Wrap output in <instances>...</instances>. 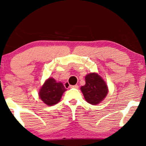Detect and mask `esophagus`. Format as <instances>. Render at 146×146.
<instances>
[{"instance_id": "obj_1", "label": "esophagus", "mask_w": 146, "mask_h": 146, "mask_svg": "<svg viewBox=\"0 0 146 146\" xmlns=\"http://www.w3.org/2000/svg\"><path fill=\"white\" fill-rule=\"evenodd\" d=\"M70 87L71 88H78V85H73V86L70 85Z\"/></svg>"}]
</instances>
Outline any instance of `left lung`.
Segmentation results:
<instances>
[{
	"mask_svg": "<svg viewBox=\"0 0 146 146\" xmlns=\"http://www.w3.org/2000/svg\"><path fill=\"white\" fill-rule=\"evenodd\" d=\"M86 84L81 87L86 100L91 104H98L108 94L106 84L98 74L91 73L85 78Z\"/></svg>",
	"mask_w": 146,
	"mask_h": 146,
	"instance_id": "obj_1",
	"label": "left lung"
}]
</instances>
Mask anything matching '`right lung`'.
Returning <instances> with one entry per match:
<instances>
[{"mask_svg":"<svg viewBox=\"0 0 146 146\" xmlns=\"http://www.w3.org/2000/svg\"><path fill=\"white\" fill-rule=\"evenodd\" d=\"M66 90L61 82H56L54 79L48 78L41 88L39 96L42 100L48 106H53L59 102L62 95Z\"/></svg>","mask_w":146,"mask_h":146,"instance_id":"add662e5","label":"right lung"}]
</instances>
